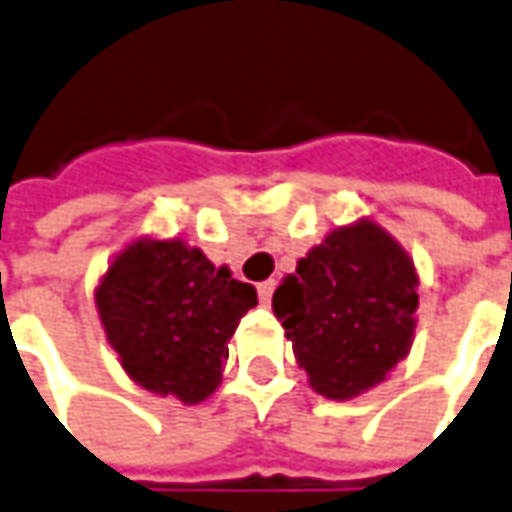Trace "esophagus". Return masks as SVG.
I'll use <instances>...</instances> for the list:
<instances>
[{
  "label": "esophagus",
  "mask_w": 512,
  "mask_h": 512,
  "mask_svg": "<svg viewBox=\"0 0 512 512\" xmlns=\"http://www.w3.org/2000/svg\"><path fill=\"white\" fill-rule=\"evenodd\" d=\"M274 288H277V283H274V280H263V283L257 285V297H260V302H263V305H269L271 302Z\"/></svg>",
  "instance_id": "obj_1"
}]
</instances>
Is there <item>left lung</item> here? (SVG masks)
<instances>
[{"mask_svg":"<svg viewBox=\"0 0 512 512\" xmlns=\"http://www.w3.org/2000/svg\"><path fill=\"white\" fill-rule=\"evenodd\" d=\"M417 271L401 243L370 218L336 227L274 291L308 384L330 401L378 387L415 339Z\"/></svg>","mask_w":512,"mask_h":512,"instance_id":"obj_1","label":"left lung"}]
</instances>
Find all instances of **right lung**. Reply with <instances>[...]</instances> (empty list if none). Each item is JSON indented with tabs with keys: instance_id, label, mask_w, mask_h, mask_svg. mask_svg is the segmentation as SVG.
Instances as JSON below:
<instances>
[{
	"instance_id": "1",
	"label": "right lung",
	"mask_w": 512,
	"mask_h": 512,
	"mask_svg": "<svg viewBox=\"0 0 512 512\" xmlns=\"http://www.w3.org/2000/svg\"><path fill=\"white\" fill-rule=\"evenodd\" d=\"M95 305L131 381L201 403L221 384L227 344L257 291L179 238H137L100 277Z\"/></svg>"
}]
</instances>
